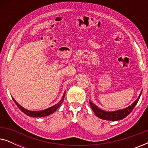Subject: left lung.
I'll list each match as a JSON object with an SVG mask.
<instances>
[{
	"label": "left lung",
	"mask_w": 148,
	"mask_h": 148,
	"mask_svg": "<svg viewBox=\"0 0 148 148\" xmlns=\"http://www.w3.org/2000/svg\"><path fill=\"white\" fill-rule=\"evenodd\" d=\"M141 92H142V91L141 92L140 94H139V96L138 98H137V100H135L131 106L127 107L126 108L122 109V110L112 111V112H106V111H104L102 110V109H100V108H98V107L96 106L94 104H93L92 102H90V106L93 111H94L95 114H96V116H98V118L107 121H119L125 118V117L128 116V115L132 112L133 109L134 108V107L136 106L137 103L138 102L139 99L141 96Z\"/></svg>",
	"instance_id": "left-lung-1"
}]
</instances>
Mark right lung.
I'll return each mask as SVG.
<instances>
[{
  "mask_svg": "<svg viewBox=\"0 0 148 148\" xmlns=\"http://www.w3.org/2000/svg\"><path fill=\"white\" fill-rule=\"evenodd\" d=\"M64 95H65V92H64V94H63V96H62V98L61 100H60L59 102L57 103V104L55 105H54L53 106L50 107V108L45 109V110H41V111H31V110H27V109L24 108L23 107L20 106V105L18 104L17 102H16V101L15 100V99H14L13 98V100L14 102H15L16 105L18 106V108H19L23 113H25V114H27V116H32V117H44V116H48V115L52 114V113L55 112V111L57 110L58 108H59L60 104L62 103V101L64 100Z\"/></svg>",
  "mask_w": 148,
  "mask_h": 148,
  "instance_id": "1",
  "label": "right lung"
}]
</instances>
